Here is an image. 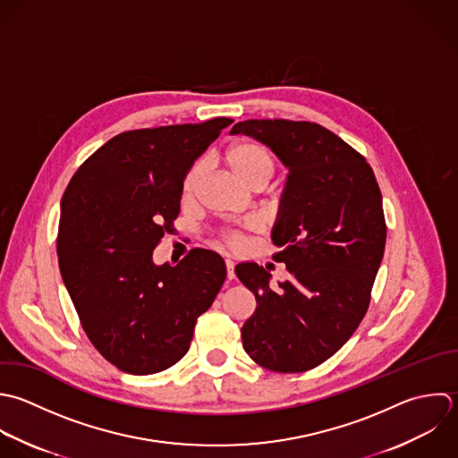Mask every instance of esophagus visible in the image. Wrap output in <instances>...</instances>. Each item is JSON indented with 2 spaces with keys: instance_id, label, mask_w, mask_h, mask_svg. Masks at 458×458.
Returning <instances> with one entry per match:
<instances>
[{
  "instance_id": "1",
  "label": "esophagus",
  "mask_w": 458,
  "mask_h": 458,
  "mask_svg": "<svg viewBox=\"0 0 458 458\" xmlns=\"http://www.w3.org/2000/svg\"><path fill=\"white\" fill-rule=\"evenodd\" d=\"M225 266H226V276H228V280H233V278H235V271H233L235 264H233L230 259H226V260H225Z\"/></svg>"
}]
</instances>
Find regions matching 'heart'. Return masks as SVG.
<instances>
[{"label": "heart", "instance_id": "heart-1", "mask_svg": "<svg viewBox=\"0 0 458 458\" xmlns=\"http://www.w3.org/2000/svg\"><path fill=\"white\" fill-rule=\"evenodd\" d=\"M223 164L226 171L242 185L246 187H264L267 180L273 176L275 162L269 151L253 140H239L228 146L223 153ZM201 178V167L196 164L192 165L183 182H182V199L191 201L198 189ZM225 242L228 246H241L242 241L239 235H225Z\"/></svg>", "mask_w": 458, "mask_h": 458}]
</instances>
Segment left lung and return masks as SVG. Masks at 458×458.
<instances>
[{
  "mask_svg": "<svg viewBox=\"0 0 458 458\" xmlns=\"http://www.w3.org/2000/svg\"><path fill=\"white\" fill-rule=\"evenodd\" d=\"M250 135L289 169L271 232L289 280L271 285L255 262L235 267L257 309L241 330L246 353L276 373H301L337 353L364 319L387 226L371 165L318 123L248 119Z\"/></svg>",
  "mask_w": 458,
  "mask_h": 458,
  "instance_id": "obj_1",
  "label": "left lung"
}]
</instances>
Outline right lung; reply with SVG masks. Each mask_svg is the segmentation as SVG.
Segmentation results:
<instances>
[{"instance_id": "obj_1", "label": "right lung", "mask_w": 458, "mask_h": 458, "mask_svg": "<svg viewBox=\"0 0 458 458\" xmlns=\"http://www.w3.org/2000/svg\"><path fill=\"white\" fill-rule=\"evenodd\" d=\"M232 123L123 131L78 167L62 196V280L89 341L124 373L174 366L223 287L217 253L194 248L176 266H157L153 250L174 230L187 171Z\"/></svg>"}]
</instances>
